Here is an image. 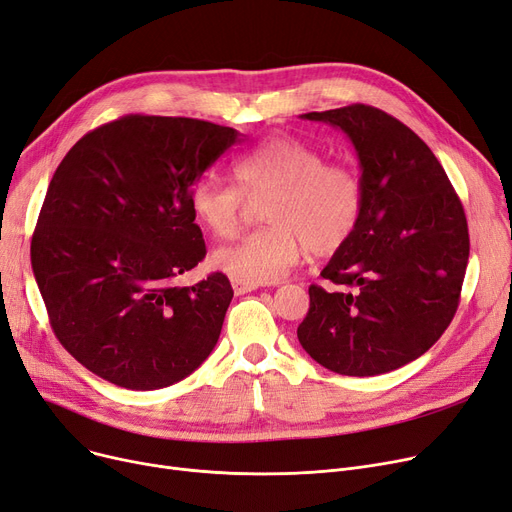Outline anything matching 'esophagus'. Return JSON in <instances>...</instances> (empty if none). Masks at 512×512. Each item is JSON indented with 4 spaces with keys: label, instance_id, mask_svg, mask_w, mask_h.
I'll return each instance as SVG.
<instances>
[{
    "label": "esophagus",
    "instance_id": "34e87169",
    "mask_svg": "<svg viewBox=\"0 0 512 512\" xmlns=\"http://www.w3.org/2000/svg\"><path fill=\"white\" fill-rule=\"evenodd\" d=\"M231 285H233V291L237 296H243V294H248V291L258 289V283H248V281H239V279H231Z\"/></svg>",
    "mask_w": 512,
    "mask_h": 512
}]
</instances>
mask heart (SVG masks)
I'll list each match as a JSON object with an SVG mask.
<instances>
[{"instance_id": "obj_1", "label": "heart", "mask_w": 512, "mask_h": 512, "mask_svg": "<svg viewBox=\"0 0 512 512\" xmlns=\"http://www.w3.org/2000/svg\"><path fill=\"white\" fill-rule=\"evenodd\" d=\"M235 185L204 177L191 187L189 206L198 225L214 237L237 233L246 200L260 202L269 225L233 246L216 250L212 262L231 279L273 283L310 250L327 256L344 248L360 225L364 187L348 164L325 162L312 145L291 135L266 137L233 160Z\"/></svg>"}]
</instances>
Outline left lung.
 I'll return each instance as SVG.
<instances>
[{"instance_id":"1","label":"left lung","mask_w":512,"mask_h":512,"mask_svg":"<svg viewBox=\"0 0 512 512\" xmlns=\"http://www.w3.org/2000/svg\"><path fill=\"white\" fill-rule=\"evenodd\" d=\"M342 129L360 160V225L321 277L298 327L325 369L373 377L425 354L452 323L469 262L465 208L427 143L387 112L352 104L302 114Z\"/></svg>"}]
</instances>
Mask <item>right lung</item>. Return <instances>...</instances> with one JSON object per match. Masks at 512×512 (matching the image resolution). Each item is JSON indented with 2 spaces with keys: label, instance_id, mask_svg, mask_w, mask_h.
Segmentation results:
<instances>
[{
  "label": "right lung",
  "instance_id": "1",
  "mask_svg": "<svg viewBox=\"0 0 512 512\" xmlns=\"http://www.w3.org/2000/svg\"><path fill=\"white\" fill-rule=\"evenodd\" d=\"M237 139L208 120L127 114L83 135L56 168L31 264L58 342L97 377L148 392L214 350L227 275L175 279L206 256L191 187Z\"/></svg>",
  "mask_w": 512,
  "mask_h": 512
}]
</instances>
